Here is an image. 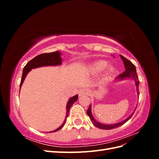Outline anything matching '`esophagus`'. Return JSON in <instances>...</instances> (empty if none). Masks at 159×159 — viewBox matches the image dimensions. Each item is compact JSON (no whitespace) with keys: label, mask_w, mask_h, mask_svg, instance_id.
<instances>
[{"label":"esophagus","mask_w":159,"mask_h":159,"mask_svg":"<svg viewBox=\"0 0 159 159\" xmlns=\"http://www.w3.org/2000/svg\"><path fill=\"white\" fill-rule=\"evenodd\" d=\"M89 93V91L87 88H84L80 90L79 91V96H83L84 95H88Z\"/></svg>","instance_id":"obj_1"}]
</instances>
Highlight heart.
Segmentation results:
<instances>
[{"label":"heart","mask_w":159,"mask_h":159,"mask_svg":"<svg viewBox=\"0 0 159 159\" xmlns=\"http://www.w3.org/2000/svg\"><path fill=\"white\" fill-rule=\"evenodd\" d=\"M107 66V62L104 60H99L95 61L90 66L91 71L94 74L99 73L102 71L104 70Z\"/></svg>","instance_id":"1"}]
</instances>
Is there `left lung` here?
Wrapping results in <instances>:
<instances>
[{
  "label": "left lung",
  "mask_w": 159,
  "mask_h": 159,
  "mask_svg": "<svg viewBox=\"0 0 159 159\" xmlns=\"http://www.w3.org/2000/svg\"><path fill=\"white\" fill-rule=\"evenodd\" d=\"M120 57L122 59L123 64L125 66V71L123 74L119 75L117 78L116 80H124L126 79H131L133 80L134 81V84H135V85L137 87V95H139V81L138 80V77H137V70H136V68L135 66H134L131 61H130L129 60H128L125 57H123V56L120 55ZM134 112L130 115L129 117H127L125 120H123V121L119 122L117 123H115V124H109V125H106V124H103L100 122H98V121L94 119V117H93V115L91 113V105H90L89 106V108L87 111V114L88 116L90 118L91 121L92 122V123L94 125L95 127H97L99 129H105V130H109V129H112L114 128H117L118 127H120L122 125H123L124 123H125L128 120L131 118L133 115Z\"/></svg>",
  "instance_id": "8db88e82"
}]
</instances>
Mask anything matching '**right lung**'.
<instances>
[{
	"label": "right lung",
	"mask_w": 159,
	"mask_h": 159,
	"mask_svg": "<svg viewBox=\"0 0 159 159\" xmlns=\"http://www.w3.org/2000/svg\"><path fill=\"white\" fill-rule=\"evenodd\" d=\"M61 53L58 51L51 52V53H45V54H40L36 56L34 58H33L29 62H28V64L25 66V68L23 69L22 79H21L20 84V90L28 73L30 70H32V69L40 68V67H43V66H60L62 64V58L61 57ZM78 95H75L73 96V97L70 98L66 105V118L64 123L61 124V125L60 127H59L58 128L54 130V131H51V132L53 133V132L59 131L61 128L64 127V125L66 123V119L69 115V111L71 105H73L77 100H78Z\"/></svg>",
	"instance_id": "add662e5"
}]
</instances>
